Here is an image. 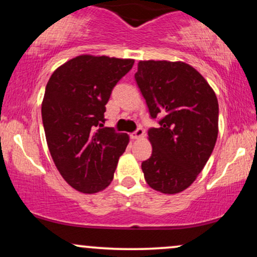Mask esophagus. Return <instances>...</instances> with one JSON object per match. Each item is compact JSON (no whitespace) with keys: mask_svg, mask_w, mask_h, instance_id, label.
I'll return each mask as SVG.
<instances>
[{"mask_svg":"<svg viewBox=\"0 0 257 257\" xmlns=\"http://www.w3.org/2000/svg\"><path fill=\"white\" fill-rule=\"evenodd\" d=\"M144 137V131L143 128H138L137 131H135L134 133H132L131 134V138L133 139V140H137V139H140Z\"/></svg>","mask_w":257,"mask_h":257,"instance_id":"34e87169","label":"esophagus"}]
</instances>
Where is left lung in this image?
I'll list each match as a JSON object with an SVG mask.
<instances>
[{
    "instance_id": "left-lung-1",
    "label": "left lung",
    "mask_w": 257,
    "mask_h": 257,
    "mask_svg": "<svg viewBox=\"0 0 257 257\" xmlns=\"http://www.w3.org/2000/svg\"><path fill=\"white\" fill-rule=\"evenodd\" d=\"M135 81L158 128L149 131L152 155L141 164L153 190L175 194L193 184L213 152L219 102L213 88L182 61L141 60Z\"/></svg>"
}]
</instances>
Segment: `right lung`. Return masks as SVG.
Segmentation results:
<instances>
[{"instance_id": "add662e5", "label": "right lung", "mask_w": 257, "mask_h": 257, "mask_svg": "<svg viewBox=\"0 0 257 257\" xmlns=\"http://www.w3.org/2000/svg\"><path fill=\"white\" fill-rule=\"evenodd\" d=\"M134 65L133 59L83 54L59 66L42 101L47 145L65 181L82 193L111 184L128 134L104 126L111 91Z\"/></svg>"}]
</instances>
